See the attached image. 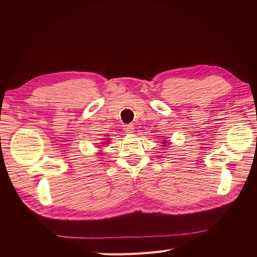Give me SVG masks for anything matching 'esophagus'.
I'll return each instance as SVG.
<instances>
[{"label":"esophagus","instance_id":"34e87169","mask_svg":"<svg viewBox=\"0 0 257 257\" xmlns=\"http://www.w3.org/2000/svg\"><path fill=\"white\" fill-rule=\"evenodd\" d=\"M123 128H124V131H125L126 133H128V134L134 133V130H135L133 124H126V125H123Z\"/></svg>","mask_w":257,"mask_h":257}]
</instances>
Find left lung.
<instances>
[{
    "instance_id": "8db88e82",
    "label": "left lung",
    "mask_w": 257,
    "mask_h": 257,
    "mask_svg": "<svg viewBox=\"0 0 257 257\" xmlns=\"http://www.w3.org/2000/svg\"><path fill=\"white\" fill-rule=\"evenodd\" d=\"M163 144H164V145H162V146H166V144H167V142H165V141H164V142H163Z\"/></svg>"
}]
</instances>
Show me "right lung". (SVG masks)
I'll use <instances>...</instances> for the list:
<instances>
[{
    "instance_id": "obj_1",
    "label": "right lung",
    "mask_w": 257,
    "mask_h": 257,
    "mask_svg": "<svg viewBox=\"0 0 257 257\" xmlns=\"http://www.w3.org/2000/svg\"><path fill=\"white\" fill-rule=\"evenodd\" d=\"M103 144H105V143H103Z\"/></svg>"
}]
</instances>
